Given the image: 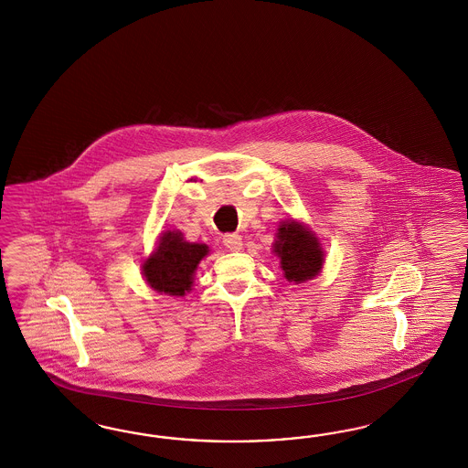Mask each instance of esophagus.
Masks as SVG:
<instances>
[{"instance_id": "34e87169", "label": "esophagus", "mask_w": 468, "mask_h": 468, "mask_svg": "<svg viewBox=\"0 0 468 468\" xmlns=\"http://www.w3.org/2000/svg\"><path fill=\"white\" fill-rule=\"evenodd\" d=\"M223 243H225V247H227L228 250H231V252H239L241 250V237L239 233H227L225 237H223Z\"/></svg>"}]
</instances>
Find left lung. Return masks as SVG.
<instances>
[{
  "label": "left lung",
  "instance_id": "1",
  "mask_svg": "<svg viewBox=\"0 0 468 468\" xmlns=\"http://www.w3.org/2000/svg\"><path fill=\"white\" fill-rule=\"evenodd\" d=\"M274 243V252L282 259L284 278L302 283L312 280L323 268V250L317 239L297 221L283 223Z\"/></svg>",
  "mask_w": 468,
  "mask_h": 468
}]
</instances>
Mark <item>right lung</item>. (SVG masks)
<instances>
[{"mask_svg": "<svg viewBox=\"0 0 468 468\" xmlns=\"http://www.w3.org/2000/svg\"><path fill=\"white\" fill-rule=\"evenodd\" d=\"M207 245L188 243L178 231H166L157 245L156 252L144 262V276L156 292L166 295H185L190 290L194 271Z\"/></svg>", "mask_w": 468, "mask_h": 468, "instance_id": "add662e5", "label": "right lung"}]
</instances>
